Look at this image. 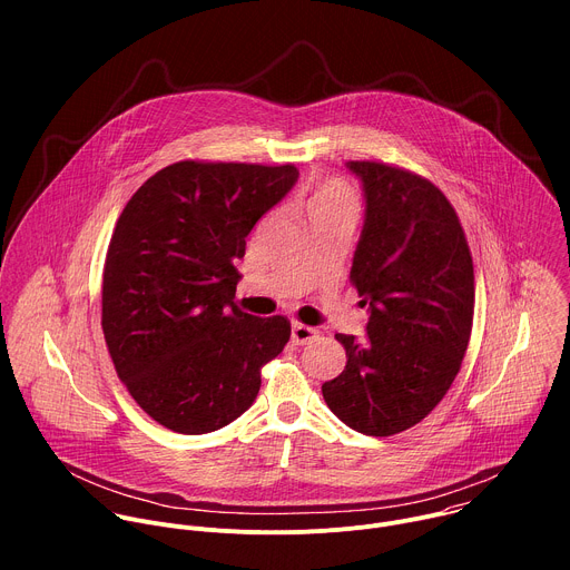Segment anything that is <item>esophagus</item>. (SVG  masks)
<instances>
[{"mask_svg":"<svg viewBox=\"0 0 570 570\" xmlns=\"http://www.w3.org/2000/svg\"><path fill=\"white\" fill-rule=\"evenodd\" d=\"M313 338H317V330L306 327V324H302V322H293L291 341H293L295 345H306V343H311Z\"/></svg>","mask_w":570,"mask_h":570,"instance_id":"esophagus-1","label":"esophagus"}]
</instances>
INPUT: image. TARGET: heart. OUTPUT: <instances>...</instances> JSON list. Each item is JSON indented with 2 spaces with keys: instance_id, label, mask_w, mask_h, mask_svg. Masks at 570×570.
Returning <instances> with one entry per match:
<instances>
[{
  "instance_id": "b5f03b06",
  "label": "heart",
  "mask_w": 570,
  "mask_h": 570,
  "mask_svg": "<svg viewBox=\"0 0 570 570\" xmlns=\"http://www.w3.org/2000/svg\"><path fill=\"white\" fill-rule=\"evenodd\" d=\"M308 214L332 212V209H354V194L350 185L341 178H327L313 187L306 198Z\"/></svg>"
}]
</instances>
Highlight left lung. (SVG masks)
<instances>
[{"label":"left lung","mask_w":570,"mask_h":570,"mask_svg":"<svg viewBox=\"0 0 570 570\" xmlns=\"http://www.w3.org/2000/svg\"><path fill=\"white\" fill-rule=\"evenodd\" d=\"M365 191V225L350 273L370 306L367 338L336 334L345 370L322 385L350 429L387 438L420 424L460 372L473 324V262L449 198L385 161H350Z\"/></svg>","instance_id":"obj_1"}]
</instances>
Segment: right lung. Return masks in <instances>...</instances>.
<instances>
[{
  "mask_svg": "<svg viewBox=\"0 0 570 570\" xmlns=\"http://www.w3.org/2000/svg\"><path fill=\"white\" fill-rule=\"evenodd\" d=\"M297 176L295 165L183 159L126 203L104 264L101 327L117 376L165 429L200 435L234 422L288 343L284 315L236 306L234 262Z\"/></svg>",
  "mask_w": 570,
  "mask_h": 570,
  "instance_id": "1",
  "label": "right lung"
}]
</instances>
